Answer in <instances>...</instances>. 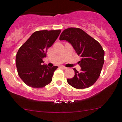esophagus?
I'll list each match as a JSON object with an SVG mask.
<instances>
[{"label":"esophagus","mask_w":122,"mask_h":122,"mask_svg":"<svg viewBox=\"0 0 122 122\" xmlns=\"http://www.w3.org/2000/svg\"><path fill=\"white\" fill-rule=\"evenodd\" d=\"M61 68H62V69H67L66 67L64 66H63V65H61Z\"/></svg>","instance_id":"esophagus-1"}]
</instances>
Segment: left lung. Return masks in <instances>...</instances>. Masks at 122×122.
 <instances>
[{
    "mask_svg": "<svg viewBox=\"0 0 122 122\" xmlns=\"http://www.w3.org/2000/svg\"><path fill=\"white\" fill-rule=\"evenodd\" d=\"M60 40L71 43L76 52L81 57L80 72L74 68L75 76L67 82L77 89L92 86L101 73L104 62V51L96 40L79 28H69L60 35Z\"/></svg>",
    "mask_w": 122,
    "mask_h": 122,
    "instance_id": "obj_1",
    "label": "left lung"
}]
</instances>
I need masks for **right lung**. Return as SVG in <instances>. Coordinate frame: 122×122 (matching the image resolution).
Instances as JSON below:
<instances>
[{
    "label": "right lung",
    "mask_w": 122,
    "mask_h": 122,
    "mask_svg": "<svg viewBox=\"0 0 122 122\" xmlns=\"http://www.w3.org/2000/svg\"><path fill=\"white\" fill-rule=\"evenodd\" d=\"M60 33V30L37 31L19 49L16 56L18 73L28 86L43 88L51 81L58 67L50 68L43 64L42 59Z\"/></svg>",
    "instance_id": "obj_1"
}]
</instances>
